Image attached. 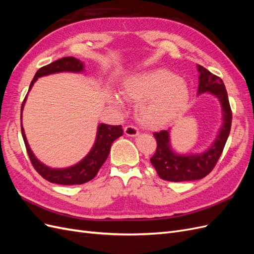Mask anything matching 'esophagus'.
Returning <instances> with one entry per match:
<instances>
[{"instance_id":"esophagus-1","label":"esophagus","mask_w":254,"mask_h":254,"mask_svg":"<svg viewBox=\"0 0 254 254\" xmlns=\"http://www.w3.org/2000/svg\"><path fill=\"white\" fill-rule=\"evenodd\" d=\"M124 132L128 136H136L139 134V130H137L134 126L132 125H128L124 128Z\"/></svg>"}]
</instances>
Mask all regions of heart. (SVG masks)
Returning a JSON list of instances; mask_svg holds the SVG:
<instances>
[{"instance_id": "b5f03b06", "label": "heart", "mask_w": 254, "mask_h": 254, "mask_svg": "<svg viewBox=\"0 0 254 254\" xmlns=\"http://www.w3.org/2000/svg\"><path fill=\"white\" fill-rule=\"evenodd\" d=\"M122 95L137 104V118L147 128H161L171 124L186 110L190 99L187 82L166 68L135 73L124 81ZM119 107L122 102L113 95Z\"/></svg>"}]
</instances>
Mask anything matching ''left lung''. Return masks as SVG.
<instances>
[{
    "label": "left lung",
    "mask_w": 254,
    "mask_h": 254,
    "mask_svg": "<svg viewBox=\"0 0 254 254\" xmlns=\"http://www.w3.org/2000/svg\"><path fill=\"white\" fill-rule=\"evenodd\" d=\"M198 71L200 73L198 94L210 92L219 99L224 123L213 145L200 155H177L171 147L170 133L167 130L153 133L157 140V149L155 155L150 158V162L160 178L166 181L199 180L209 175L221 156L231 129L232 111L224 81L202 65L198 64Z\"/></svg>",
    "instance_id": "8db88e82"
}]
</instances>
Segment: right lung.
I'll list each match as a JSON object with an SVG mask.
<instances>
[{
  "mask_svg": "<svg viewBox=\"0 0 254 254\" xmlns=\"http://www.w3.org/2000/svg\"><path fill=\"white\" fill-rule=\"evenodd\" d=\"M83 70V64L80 60L76 59L75 57H64L58 59L54 63L44 65L40 67L37 71L34 79L30 82L29 90L32 89L34 82L41 77L53 73L58 72H81ZM27 96V95H26ZM26 96L21 106V118H22V110L23 106L25 104ZM21 131L23 140L25 143V147L28 153V157L30 159L33 166L37 173L39 174L45 180H48L52 183L63 184V186H73V184H82L92 180L98 173L99 168L105 163V161L108 158L110 152V148L112 143L123 135V129L121 125L114 126V125H106L101 124L97 129V135L96 141L93 147L88 153V156L81 160L79 163L76 165L64 168V170H54L42 164L39 160H38L33 151L30 150L28 143L26 141L24 129L21 124Z\"/></svg>",
  "mask_w": 254,
  "mask_h": 254,
  "instance_id": "obj_1",
  "label": "right lung"
}]
</instances>
